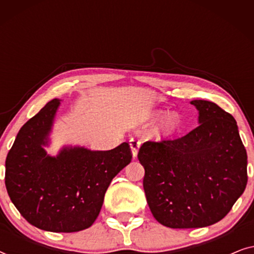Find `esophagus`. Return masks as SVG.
I'll list each match as a JSON object with an SVG mask.
<instances>
[{"mask_svg": "<svg viewBox=\"0 0 254 254\" xmlns=\"http://www.w3.org/2000/svg\"><path fill=\"white\" fill-rule=\"evenodd\" d=\"M129 144H130V149H131V154H133V157L135 158L137 156L138 149H140L141 141L136 140V138H131V140L129 141Z\"/></svg>", "mask_w": 254, "mask_h": 254, "instance_id": "esophagus-1", "label": "esophagus"}]
</instances>
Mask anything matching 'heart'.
<instances>
[{
	"instance_id": "b5f03b06",
	"label": "heart",
	"mask_w": 254,
	"mask_h": 254,
	"mask_svg": "<svg viewBox=\"0 0 254 254\" xmlns=\"http://www.w3.org/2000/svg\"><path fill=\"white\" fill-rule=\"evenodd\" d=\"M163 116H164V112H163V111H159V112H155L152 118H154L155 120H157ZM178 124H179L178 116L175 113H170L164 118V119H163L159 130H161V133L163 134H171L176 130V128L178 127Z\"/></svg>"
}]
</instances>
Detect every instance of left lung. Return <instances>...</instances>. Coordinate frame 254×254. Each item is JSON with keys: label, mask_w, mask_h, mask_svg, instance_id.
Masks as SVG:
<instances>
[{"label": "left lung", "mask_w": 254, "mask_h": 254, "mask_svg": "<svg viewBox=\"0 0 254 254\" xmlns=\"http://www.w3.org/2000/svg\"><path fill=\"white\" fill-rule=\"evenodd\" d=\"M190 104L199 126L176 140L144 142L137 154L149 208L173 229L221 221L248 184V155L234 117L208 100Z\"/></svg>", "instance_id": "obj_1"}]
</instances>
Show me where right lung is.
Instances as JSON below:
<instances>
[{
	"label": "right lung",
	"mask_w": 254,
	"mask_h": 254,
	"mask_svg": "<svg viewBox=\"0 0 254 254\" xmlns=\"http://www.w3.org/2000/svg\"><path fill=\"white\" fill-rule=\"evenodd\" d=\"M60 100L48 102L20 128L5 159V187L10 200L34 227L53 232H75L91 227L102 209L112 179L131 161L124 142L112 150L91 151L64 147L47 155Z\"/></svg>",
	"instance_id": "obj_1"
}]
</instances>
